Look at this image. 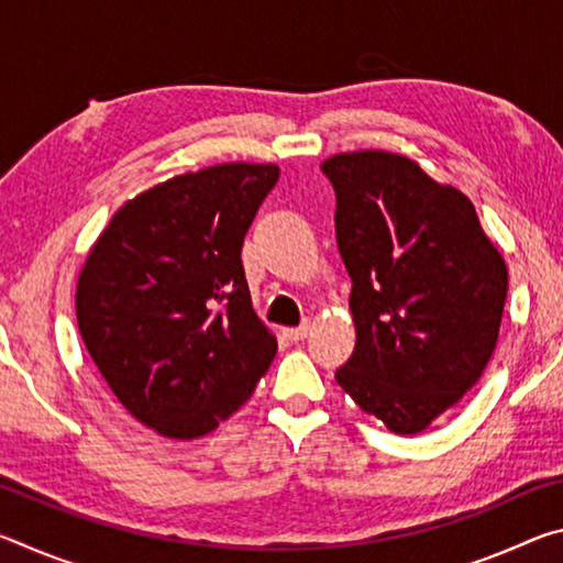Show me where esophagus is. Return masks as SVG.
Here are the masks:
<instances>
[{
    "label": "esophagus",
    "instance_id": "1",
    "mask_svg": "<svg viewBox=\"0 0 563 563\" xmlns=\"http://www.w3.org/2000/svg\"><path fill=\"white\" fill-rule=\"evenodd\" d=\"M308 332H310V322H302V325H298V328H288L285 330V338H290V340H305L308 338Z\"/></svg>",
    "mask_w": 563,
    "mask_h": 563
}]
</instances>
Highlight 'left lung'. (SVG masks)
<instances>
[{"label": "left lung", "mask_w": 563, "mask_h": 563, "mask_svg": "<svg viewBox=\"0 0 563 563\" xmlns=\"http://www.w3.org/2000/svg\"><path fill=\"white\" fill-rule=\"evenodd\" d=\"M322 174L338 196L357 332L335 379L389 432L417 434L479 383L497 347L507 263L470 198L412 158L347 151Z\"/></svg>", "instance_id": "1"}]
</instances>
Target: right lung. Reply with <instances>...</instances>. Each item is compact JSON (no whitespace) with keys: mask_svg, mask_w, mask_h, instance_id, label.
<instances>
[{"mask_svg":"<svg viewBox=\"0 0 563 563\" xmlns=\"http://www.w3.org/2000/svg\"><path fill=\"white\" fill-rule=\"evenodd\" d=\"M278 174L235 161L168 178L123 203L84 261V345L126 412L161 437L213 432L278 352L241 261Z\"/></svg>","mask_w":563,"mask_h":563,"instance_id":"add662e5","label":"right lung"}]
</instances>
